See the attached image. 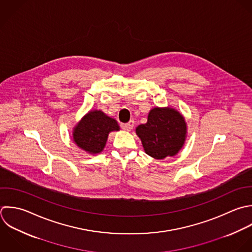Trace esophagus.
<instances>
[{
    "instance_id": "obj_1",
    "label": "esophagus",
    "mask_w": 252,
    "mask_h": 252,
    "mask_svg": "<svg viewBox=\"0 0 252 252\" xmlns=\"http://www.w3.org/2000/svg\"><path fill=\"white\" fill-rule=\"evenodd\" d=\"M134 126V122L133 121H129L127 124H124L122 126V127L125 129V130H131L132 127Z\"/></svg>"
}]
</instances>
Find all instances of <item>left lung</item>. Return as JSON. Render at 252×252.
<instances>
[{
	"label": "left lung",
	"instance_id": "8db88e82",
	"mask_svg": "<svg viewBox=\"0 0 252 252\" xmlns=\"http://www.w3.org/2000/svg\"><path fill=\"white\" fill-rule=\"evenodd\" d=\"M136 134L149 156L164 159L176 155L183 147L187 125L178 111L171 108H154L149 112L147 123L136 127Z\"/></svg>",
	"mask_w": 252,
	"mask_h": 252
}]
</instances>
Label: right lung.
I'll return each mask as SVG.
<instances>
[{"label":"right lung","instance_id":"add662e5","mask_svg":"<svg viewBox=\"0 0 252 252\" xmlns=\"http://www.w3.org/2000/svg\"><path fill=\"white\" fill-rule=\"evenodd\" d=\"M119 129L120 126L116 120L101 111H93L89 112L76 126L73 140L83 150L96 154L105 147L109 132Z\"/></svg>","mask_w":252,"mask_h":252}]
</instances>
